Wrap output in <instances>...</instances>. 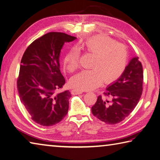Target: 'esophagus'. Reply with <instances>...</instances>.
<instances>
[{
	"instance_id": "34e87169",
	"label": "esophagus",
	"mask_w": 160,
	"mask_h": 160,
	"mask_svg": "<svg viewBox=\"0 0 160 160\" xmlns=\"http://www.w3.org/2000/svg\"><path fill=\"white\" fill-rule=\"evenodd\" d=\"M83 92V90H80L74 89L72 90V93H73V95H80V94H82Z\"/></svg>"
}]
</instances>
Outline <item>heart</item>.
Listing matches in <instances>:
<instances>
[{
    "label": "heart",
    "mask_w": 160,
    "mask_h": 160,
    "mask_svg": "<svg viewBox=\"0 0 160 160\" xmlns=\"http://www.w3.org/2000/svg\"><path fill=\"white\" fill-rule=\"evenodd\" d=\"M86 53L93 56L91 70L82 71L72 77L70 84L74 88L88 90L99 86L104 81L111 83L116 81L124 72L128 63V53L122 44L116 43L107 35L94 36L80 46ZM79 51L72 48L65 54L63 65L65 70L73 72L79 68Z\"/></svg>",
    "instance_id": "1"
}]
</instances>
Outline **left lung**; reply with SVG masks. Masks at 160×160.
<instances>
[{
	"instance_id": "1",
	"label": "left lung",
	"mask_w": 160,
	"mask_h": 160,
	"mask_svg": "<svg viewBox=\"0 0 160 160\" xmlns=\"http://www.w3.org/2000/svg\"><path fill=\"white\" fill-rule=\"evenodd\" d=\"M143 73L138 57L129 61L124 72L104 92L111 100L98 96L91 108L93 116L108 125H115L128 117L138 104L143 91Z\"/></svg>"
}]
</instances>
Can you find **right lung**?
Listing matches in <instances>:
<instances>
[{"label": "right lung", "mask_w": 160, "mask_h": 160, "mask_svg": "<svg viewBox=\"0 0 160 160\" xmlns=\"http://www.w3.org/2000/svg\"><path fill=\"white\" fill-rule=\"evenodd\" d=\"M75 39L63 32H48L33 41L23 53L17 90L22 103L39 125H56L68 112L70 92H58L65 83L59 57L64 43Z\"/></svg>", "instance_id": "1"}]
</instances>
